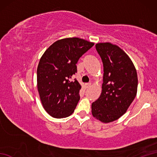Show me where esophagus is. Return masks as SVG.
<instances>
[{
	"instance_id": "obj_1",
	"label": "esophagus",
	"mask_w": 157,
	"mask_h": 157,
	"mask_svg": "<svg viewBox=\"0 0 157 157\" xmlns=\"http://www.w3.org/2000/svg\"><path fill=\"white\" fill-rule=\"evenodd\" d=\"M90 86H91L90 83H86V84H85V87H86V88H88L90 87Z\"/></svg>"
}]
</instances>
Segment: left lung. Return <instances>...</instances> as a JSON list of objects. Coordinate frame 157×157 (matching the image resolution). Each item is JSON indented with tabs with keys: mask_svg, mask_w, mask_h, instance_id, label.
Masks as SVG:
<instances>
[{
	"mask_svg": "<svg viewBox=\"0 0 157 157\" xmlns=\"http://www.w3.org/2000/svg\"><path fill=\"white\" fill-rule=\"evenodd\" d=\"M96 49L103 63L102 92L92 104L93 117L110 123L124 115L134 101L138 90V76L129 56L118 46L97 43Z\"/></svg>",
	"mask_w": 157,
	"mask_h": 157,
	"instance_id": "1",
	"label": "left lung"
}]
</instances>
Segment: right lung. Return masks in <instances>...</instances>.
<instances>
[{"label":"right lung","mask_w":157,"mask_h":157,"mask_svg":"<svg viewBox=\"0 0 157 157\" xmlns=\"http://www.w3.org/2000/svg\"><path fill=\"white\" fill-rule=\"evenodd\" d=\"M94 43L79 38L55 42L41 56L37 69V88L46 113L54 118H65L74 112L82 86L71 78L79 59Z\"/></svg>","instance_id":"right-lung-1"}]
</instances>
